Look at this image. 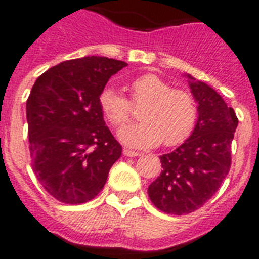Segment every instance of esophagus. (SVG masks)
I'll list each match as a JSON object with an SVG mask.
<instances>
[{
	"instance_id": "34e87169",
	"label": "esophagus",
	"mask_w": 259,
	"mask_h": 259,
	"mask_svg": "<svg viewBox=\"0 0 259 259\" xmlns=\"http://www.w3.org/2000/svg\"><path fill=\"white\" fill-rule=\"evenodd\" d=\"M123 154H125L126 157H137V156H141V153H140V152L127 149V148H125V149H123Z\"/></svg>"
}]
</instances>
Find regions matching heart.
I'll list each match as a JSON object with an SVG mask.
<instances>
[{"label":"heart","instance_id":"heart-1","mask_svg":"<svg viewBox=\"0 0 259 259\" xmlns=\"http://www.w3.org/2000/svg\"><path fill=\"white\" fill-rule=\"evenodd\" d=\"M132 103L144 105L138 113L142 121L119 132V140L134 148L156 146L162 141L165 146L180 144L192 133L196 125V102L188 91L172 89L169 83L154 74H146L129 84ZM99 106L105 118L121 127L132 115L130 102L111 87L99 95Z\"/></svg>","mask_w":259,"mask_h":259}]
</instances>
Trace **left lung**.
I'll use <instances>...</instances> for the list:
<instances>
[{
	"mask_svg": "<svg viewBox=\"0 0 259 259\" xmlns=\"http://www.w3.org/2000/svg\"><path fill=\"white\" fill-rule=\"evenodd\" d=\"M185 76L197 103L196 125L184 144L160 157L162 170L148 188L152 203L172 215L193 212L215 195L231 166L238 126L234 109L212 87Z\"/></svg>",
	"mask_w": 259,
	"mask_h": 259,
	"instance_id": "obj_1",
	"label": "left lung"
}]
</instances>
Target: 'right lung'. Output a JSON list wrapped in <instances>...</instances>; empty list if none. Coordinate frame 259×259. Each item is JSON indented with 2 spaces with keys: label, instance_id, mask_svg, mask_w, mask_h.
<instances>
[{
  "label": "right lung",
  "instance_id": "obj_1",
  "mask_svg": "<svg viewBox=\"0 0 259 259\" xmlns=\"http://www.w3.org/2000/svg\"><path fill=\"white\" fill-rule=\"evenodd\" d=\"M125 62L102 56L72 59L34 82L26 101L33 172L56 200L80 204L105 187L122 146L103 119L99 95Z\"/></svg>",
  "mask_w": 259,
  "mask_h": 259
}]
</instances>
